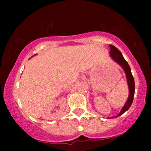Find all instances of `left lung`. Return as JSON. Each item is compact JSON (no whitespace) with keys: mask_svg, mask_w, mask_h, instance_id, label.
<instances>
[{"mask_svg":"<svg viewBox=\"0 0 151 151\" xmlns=\"http://www.w3.org/2000/svg\"><path fill=\"white\" fill-rule=\"evenodd\" d=\"M109 47H110V52H109V54H110L111 57L115 61H116L118 64H120L121 67L124 70L125 73H126V78H127V82H128V85H129V99H128L127 101H126V104L124 105V106L121 109V112L118 114L117 116L112 117V118H117V117H119L120 115H123L126 111H127L129 109V107L132 105V102H133L134 99V91H135V83H134V80L133 75L132 74V71H131L130 66H129V63H127L126 60L123 58L122 53L118 50L115 46L112 45H109Z\"/></svg>","mask_w":151,"mask_h":151,"instance_id":"obj_1","label":"left lung"}]
</instances>
